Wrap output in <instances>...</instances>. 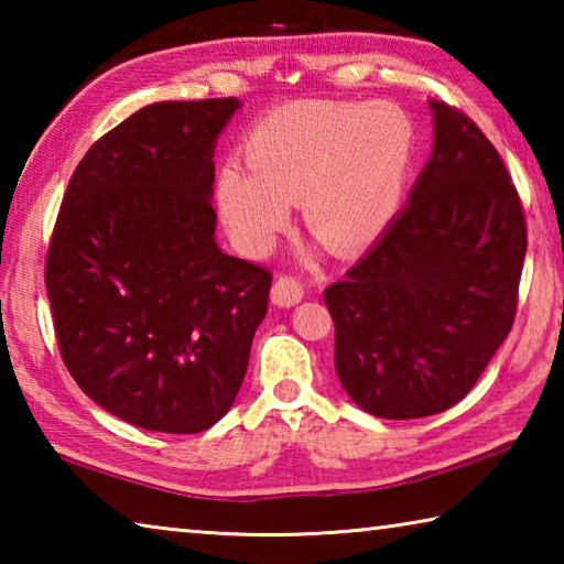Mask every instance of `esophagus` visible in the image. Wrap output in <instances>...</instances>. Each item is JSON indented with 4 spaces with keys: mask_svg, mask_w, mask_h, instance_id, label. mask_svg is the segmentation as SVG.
<instances>
[{
    "mask_svg": "<svg viewBox=\"0 0 564 564\" xmlns=\"http://www.w3.org/2000/svg\"><path fill=\"white\" fill-rule=\"evenodd\" d=\"M301 299H303V285L295 281V279H289V275H281V279L273 283L271 301L279 305V308H291V305L301 303Z\"/></svg>",
    "mask_w": 564,
    "mask_h": 564,
    "instance_id": "obj_1",
    "label": "esophagus"
}]
</instances>
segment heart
I'll return each instance as SVG.
<instances>
[{"label":"heart","instance_id":"b5f03b06","mask_svg":"<svg viewBox=\"0 0 564 564\" xmlns=\"http://www.w3.org/2000/svg\"><path fill=\"white\" fill-rule=\"evenodd\" d=\"M246 164L226 161L216 198L246 253H265L301 202L305 226L330 251L352 253L386 234L415 159L408 113L388 101H291L246 137Z\"/></svg>","mask_w":564,"mask_h":564}]
</instances>
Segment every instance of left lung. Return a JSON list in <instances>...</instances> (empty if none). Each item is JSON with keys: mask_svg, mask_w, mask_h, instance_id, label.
<instances>
[{"mask_svg": "<svg viewBox=\"0 0 564 564\" xmlns=\"http://www.w3.org/2000/svg\"><path fill=\"white\" fill-rule=\"evenodd\" d=\"M433 154L386 234L326 289L336 373L388 420L443 413L508 338L528 231L502 159L475 123L431 99Z\"/></svg>", "mask_w": 564, "mask_h": 564, "instance_id": "8db88e82", "label": "left lung"}]
</instances>
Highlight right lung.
<instances>
[{
    "instance_id": "add662e5",
    "label": "right lung",
    "mask_w": 564,
    "mask_h": 564,
    "mask_svg": "<svg viewBox=\"0 0 564 564\" xmlns=\"http://www.w3.org/2000/svg\"><path fill=\"white\" fill-rule=\"evenodd\" d=\"M238 99L159 101L94 144L46 253L64 366L107 413L202 433L243 383L271 273L216 243L214 151Z\"/></svg>"
}]
</instances>
